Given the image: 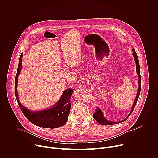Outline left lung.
<instances>
[{"mask_svg":"<svg viewBox=\"0 0 158 158\" xmlns=\"http://www.w3.org/2000/svg\"><path fill=\"white\" fill-rule=\"evenodd\" d=\"M132 52H133L132 56H133V57H134L135 62H136V72H137V74H138V77H139V80H138L139 86H138L137 95H136V99H135V101H134V103H133V105H132V106L131 110V112H130V113L128 114V116H127L124 119H123V121H119V122H112V121H107V120L104 117V114H103V112H102V110H101V109H99V107H97V109H96L95 112L93 114V117H94V119H95L98 123H99V124H101V125H112V124H118V123H122V122L126 121V120L129 117V116L131 115V114L132 113V112L133 111L135 106H136V103H137V101H138V98H139V94H140V93H141V75H140V66H139V62L138 57V56H137V54H136V51H135L134 49H132Z\"/></svg>","mask_w":158,"mask_h":158,"instance_id":"8db88e82","label":"left lung"}]
</instances>
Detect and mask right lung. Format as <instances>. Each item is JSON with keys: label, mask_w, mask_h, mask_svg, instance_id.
<instances>
[{"label": "right lung", "mask_w": 158, "mask_h": 158, "mask_svg": "<svg viewBox=\"0 0 158 158\" xmlns=\"http://www.w3.org/2000/svg\"><path fill=\"white\" fill-rule=\"evenodd\" d=\"M22 54L19 59L17 72L15 79V95L19 107L26 118L32 124L45 128H57L64 126L67 119L71 110V96L73 93L72 89H65L59 101L52 107L39 111H31L22 106L19 102L17 91V79L22 69Z\"/></svg>", "instance_id": "1"}]
</instances>
